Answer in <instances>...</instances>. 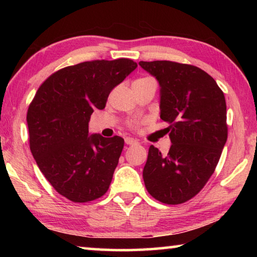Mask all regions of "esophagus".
<instances>
[{
	"mask_svg": "<svg viewBox=\"0 0 257 257\" xmlns=\"http://www.w3.org/2000/svg\"><path fill=\"white\" fill-rule=\"evenodd\" d=\"M124 143L127 145H135V144H138V142L136 141V139H134V138H130V137H127L124 139Z\"/></svg>",
	"mask_w": 257,
	"mask_h": 257,
	"instance_id": "esophagus-1",
	"label": "esophagus"
}]
</instances>
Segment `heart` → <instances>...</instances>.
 Returning <instances> with one entry per match:
<instances>
[{
	"instance_id": "obj_1",
	"label": "heart",
	"mask_w": 257,
	"mask_h": 257,
	"mask_svg": "<svg viewBox=\"0 0 257 257\" xmlns=\"http://www.w3.org/2000/svg\"><path fill=\"white\" fill-rule=\"evenodd\" d=\"M139 122H137V121H130V122H128V125L132 129H136L138 127Z\"/></svg>"
}]
</instances>
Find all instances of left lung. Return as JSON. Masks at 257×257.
<instances>
[{"instance_id":"8db88e82","label":"left lung","mask_w":257,"mask_h":257,"mask_svg":"<svg viewBox=\"0 0 257 257\" xmlns=\"http://www.w3.org/2000/svg\"><path fill=\"white\" fill-rule=\"evenodd\" d=\"M161 87V119L172 145L162 154L150 146L143 170L152 197L182 204L203 189L214 172L228 138L223 92L202 69L172 61L139 62Z\"/></svg>"}]
</instances>
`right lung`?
I'll return each instance as SVG.
<instances>
[{
	"label": "right lung",
	"mask_w": 257,
	"mask_h": 257,
	"mask_svg": "<svg viewBox=\"0 0 257 257\" xmlns=\"http://www.w3.org/2000/svg\"><path fill=\"white\" fill-rule=\"evenodd\" d=\"M137 68L130 59L86 61L47 78L29 104V146L52 187L75 203L102 197L112 181L123 138L88 136L94 110Z\"/></svg>",
	"instance_id": "add662e5"
}]
</instances>
